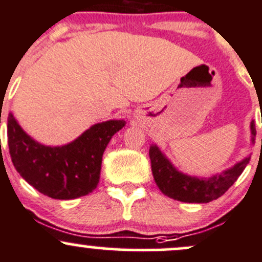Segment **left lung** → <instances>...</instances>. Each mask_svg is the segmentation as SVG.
Wrapping results in <instances>:
<instances>
[{"instance_id":"8db88e82","label":"left lung","mask_w":262,"mask_h":262,"mask_svg":"<svg viewBox=\"0 0 262 262\" xmlns=\"http://www.w3.org/2000/svg\"><path fill=\"white\" fill-rule=\"evenodd\" d=\"M251 135L252 142H255V121L251 122ZM149 155L151 170L159 189L169 198L185 203H208L220 198L238 179L250 161L249 156L221 174L199 179L178 171L156 145H151Z\"/></svg>"}]
</instances>
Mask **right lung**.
Instances as JSON below:
<instances>
[{"instance_id":"right-lung-1","label":"right lung","mask_w":262,"mask_h":262,"mask_svg":"<svg viewBox=\"0 0 262 262\" xmlns=\"http://www.w3.org/2000/svg\"><path fill=\"white\" fill-rule=\"evenodd\" d=\"M125 123L123 120L97 123L71 144L51 147L32 140L10 113L7 136L11 160L18 174L44 195L79 198L97 188L104 150Z\"/></svg>"}]
</instances>
